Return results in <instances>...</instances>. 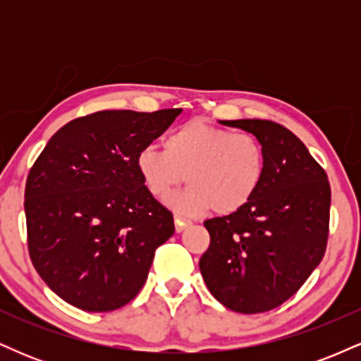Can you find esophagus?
Segmentation results:
<instances>
[{
    "instance_id": "esophagus-1",
    "label": "esophagus",
    "mask_w": 361,
    "mask_h": 361,
    "mask_svg": "<svg viewBox=\"0 0 361 361\" xmlns=\"http://www.w3.org/2000/svg\"><path fill=\"white\" fill-rule=\"evenodd\" d=\"M190 224H192V222L186 221V219H183V217H178V215H176V217H175V227H176V233H181V231H185L186 227L190 226Z\"/></svg>"
}]
</instances>
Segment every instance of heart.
Returning a JSON list of instances; mask_svg holds the SVG:
<instances>
[{"label": "heart", "mask_w": 361, "mask_h": 361, "mask_svg": "<svg viewBox=\"0 0 361 361\" xmlns=\"http://www.w3.org/2000/svg\"><path fill=\"white\" fill-rule=\"evenodd\" d=\"M149 193L166 197L185 181L190 186L168 198L178 214H217L243 209L258 192L264 175L261 144L246 132H231L204 120H190L164 139V149L146 146L135 157Z\"/></svg>", "instance_id": "1"}]
</instances>
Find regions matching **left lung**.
Masks as SVG:
<instances>
[{
  "label": "left lung",
  "instance_id": "obj_1",
  "mask_svg": "<svg viewBox=\"0 0 361 361\" xmlns=\"http://www.w3.org/2000/svg\"><path fill=\"white\" fill-rule=\"evenodd\" d=\"M258 139L264 175L235 212L204 222L210 246L200 271L210 293L234 312H267L288 300L326 252L331 188L295 134L271 120H221Z\"/></svg>",
  "mask_w": 361,
  "mask_h": 361
}]
</instances>
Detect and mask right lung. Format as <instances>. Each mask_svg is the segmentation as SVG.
<instances>
[{
	"label": "right lung",
	"instance_id": "right-lung-1",
	"mask_svg": "<svg viewBox=\"0 0 361 361\" xmlns=\"http://www.w3.org/2000/svg\"><path fill=\"white\" fill-rule=\"evenodd\" d=\"M180 114L97 111L61 127L37 157L25 186L28 252L68 304L109 312L146 283L175 224L140 180L135 157Z\"/></svg>",
	"mask_w": 361,
	"mask_h": 361
}]
</instances>
